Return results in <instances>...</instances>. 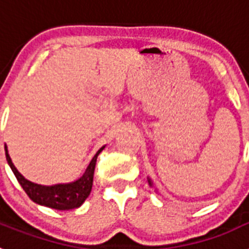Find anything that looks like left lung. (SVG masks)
<instances>
[{
	"instance_id": "left-lung-1",
	"label": "left lung",
	"mask_w": 249,
	"mask_h": 249,
	"mask_svg": "<svg viewBox=\"0 0 249 249\" xmlns=\"http://www.w3.org/2000/svg\"><path fill=\"white\" fill-rule=\"evenodd\" d=\"M148 182H149V184H151V186H152V182H151V179H148Z\"/></svg>"
}]
</instances>
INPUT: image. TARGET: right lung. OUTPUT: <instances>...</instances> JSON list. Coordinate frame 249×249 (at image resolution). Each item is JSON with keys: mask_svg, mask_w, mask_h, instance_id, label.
<instances>
[{"mask_svg": "<svg viewBox=\"0 0 249 249\" xmlns=\"http://www.w3.org/2000/svg\"><path fill=\"white\" fill-rule=\"evenodd\" d=\"M105 148L98 149V152L94 155L92 160L89 162V167L85 171L82 177L77 179L76 182L68 184H54V186H41V184L32 183L27 181L21 173L17 171V168L13 166L12 160H11L10 155L7 152V147L4 146L6 151V160L10 164L12 172L16 176L17 181L21 184L27 196L30 197L35 203L41 204V206L50 207L53 210L58 211H68L78 208L86 198L89 197L92 190V183H93V173L94 167H96V160H97L98 155L101 151Z\"/></svg>", "mask_w": 249, "mask_h": 249, "instance_id": "right-lung-1", "label": "right lung"}]
</instances>
